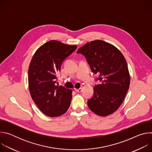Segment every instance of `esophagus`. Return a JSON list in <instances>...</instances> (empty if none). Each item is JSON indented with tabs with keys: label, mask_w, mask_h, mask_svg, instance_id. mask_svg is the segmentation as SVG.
<instances>
[{
	"label": "esophagus",
	"mask_w": 152,
	"mask_h": 152,
	"mask_svg": "<svg viewBox=\"0 0 152 152\" xmlns=\"http://www.w3.org/2000/svg\"><path fill=\"white\" fill-rule=\"evenodd\" d=\"M75 91H76V92H77V93H80L82 91V88H75Z\"/></svg>",
	"instance_id": "obj_1"
}]
</instances>
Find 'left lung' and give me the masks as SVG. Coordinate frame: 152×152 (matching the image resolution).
<instances>
[{
    "label": "left lung",
    "mask_w": 152,
    "mask_h": 152,
    "mask_svg": "<svg viewBox=\"0 0 152 152\" xmlns=\"http://www.w3.org/2000/svg\"><path fill=\"white\" fill-rule=\"evenodd\" d=\"M77 53L86 59L99 84L94 87V95L88 106L96 114L105 117L117 110L130 85V75L126 61L114 46L102 40L87 42Z\"/></svg>",
    "instance_id": "1"
}]
</instances>
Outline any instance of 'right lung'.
<instances>
[{
	"mask_svg": "<svg viewBox=\"0 0 152 152\" xmlns=\"http://www.w3.org/2000/svg\"><path fill=\"white\" fill-rule=\"evenodd\" d=\"M77 48L56 40L40 46L34 53L28 69L30 94L40 111L50 117L62 115L68 110L72 90L56 85V75L63 61Z\"/></svg>",
	"mask_w": 152,
	"mask_h": 152,
	"instance_id": "1",
	"label": "right lung"
}]
</instances>
